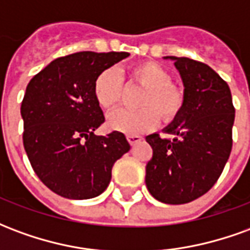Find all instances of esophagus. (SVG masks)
<instances>
[{
  "instance_id": "34e87169",
  "label": "esophagus",
  "mask_w": 250,
  "mask_h": 250,
  "mask_svg": "<svg viewBox=\"0 0 250 250\" xmlns=\"http://www.w3.org/2000/svg\"><path fill=\"white\" fill-rule=\"evenodd\" d=\"M143 138L139 135H127V141L130 142L131 146H134V145H136L138 142H141Z\"/></svg>"
}]
</instances>
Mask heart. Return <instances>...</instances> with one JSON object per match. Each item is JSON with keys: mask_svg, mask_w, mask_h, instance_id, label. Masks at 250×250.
<instances>
[{"mask_svg": "<svg viewBox=\"0 0 250 250\" xmlns=\"http://www.w3.org/2000/svg\"><path fill=\"white\" fill-rule=\"evenodd\" d=\"M131 83L146 88L138 100L139 109H118L108 115L112 130L138 135L154 128L161 119L170 123L184 109L186 95L184 88L173 84L167 69L154 62L135 64L128 73ZM93 95L103 109L116 108L125 96V83L120 72L111 66L100 72L93 83Z\"/></svg>", "mask_w": 250, "mask_h": 250, "instance_id": "obj_1", "label": "heart"}]
</instances>
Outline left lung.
Here are the masks:
<instances>
[{"instance_id": "left-lung-1", "label": "left lung", "mask_w": 250, "mask_h": 250, "mask_svg": "<svg viewBox=\"0 0 250 250\" xmlns=\"http://www.w3.org/2000/svg\"><path fill=\"white\" fill-rule=\"evenodd\" d=\"M184 80V109L166 128L174 139L146 136L152 157L146 165V186L161 202H191L214 186L230 155L234 105L230 88L204 62L170 57Z\"/></svg>"}]
</instances>
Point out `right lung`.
I'll list each match as a JSON object with an SVG mask.
<instances>
[{"mask_svg": "<svg viewBox=\"0 0 250 250\" xmlns=\"http://www.w3.org/2000/svg\"><path fill=\"white\" fill-rule=\"evenodd\" d=\"M128 55L87 51L59 57L26 87L21 103L25 151L41 182L64 198L103 193L114 163L130 150L119 131L93 134L104 123L93 95L95 79Z\"/></svg>", "mask_w": 250, "mask_h": 250, "instance_id": "1", "label": "right lung"}]
</instances>
